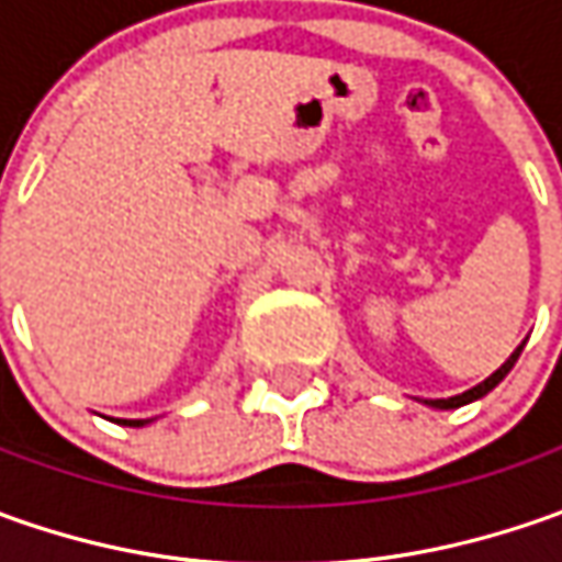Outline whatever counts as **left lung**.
<instances>
[{
  "label": "left lung",
  "instance_id": "obj_1",
  "mask_svg": "<svg viewBox=\"0 0 562 562\" xmlns=\"http://www.w3.org/2000/svg\"><path fill=\"white\" fill-rule=\"evenodd\" d=\"M522 347L526 344H519L513 353H509V359L494 372V375H487L482 384H475V387H469V391H463V394H457V397H447V400H425L428 406H435V409H457V406H465V403H472V400H479V397H485L487 391H494L504 378L509 375V369L516 366V359H519V353H522Z\"/></svg>",
  "mask_w": 562,
  "mask_h": 562
}]
</instances>
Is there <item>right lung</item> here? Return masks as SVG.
<instances>
[{
  "label": "right lung",
  "instance_id": "add662e5",
  "mask_svg": "<svg viewBox=\"0 0 562 562\" xmlns=\"http://www.w3.org/2000/svg\"><path fill=\"white\" fill-rule=\"evenodd\" d=\"M121 422H124V425H134V428H140V425H146L149 419H121Z\"/></svg>",
  "mask_w": 562,
  "mask_h": 562
}]
</instances>
